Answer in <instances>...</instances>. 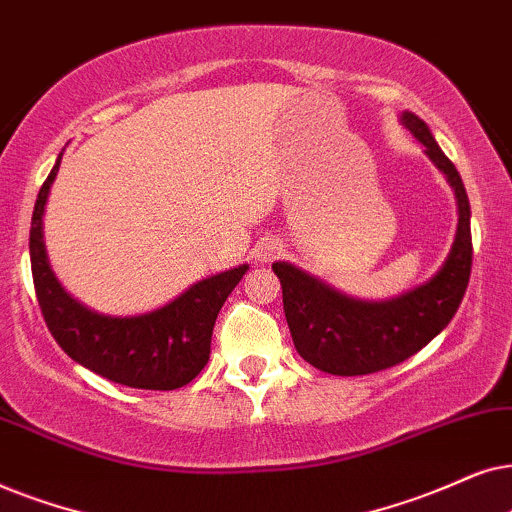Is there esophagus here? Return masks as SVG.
<instances>
[{
	"mask_svg": "<svg viewBox=\"0 0 512 512\" xmlns=\"http://www.w3.org/2000/svg\"><path fill=\"white\" fill-rule=\"evenodd\" d=\"M278 252H281V243L276 238H264V241L255 245V257L260 262H271Z\"/></svg>",
	"mask_w": 512,
	"mask_h": 512,
	"instance_id": "1",
	"label": "esophagus"
}]
</instances>
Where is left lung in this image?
I'll list each match as a JSON object with an SVG mask.
<instances>
[{"instance_id":"obj_1","label":"left lung","mask_w":512,"mask_h":512,"mask_svg":"<svg viewBox=\"0 0 512 512\" xmlns=\"http://www.w3.org/2000/svg\"><path fill=\"white\" fill-rule=\"evenodd\" d=\"M400 121L447 175L459 203L456 238L438 274L400 297L363 302L342 295L288 262L271 264L281 281L283 311L297 353L320 372L337 377L372 374L414 356L449 325L468 288L473 238L466 187L424 121L412 112H403Z\"/></svg>"}]
</instances>
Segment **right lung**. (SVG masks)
Listing matches in <instances>:
<instances>
[{
	"instance_id": "1",
	"label": "right lung",
	"mask_w": 512,
	"mask_h": 512,
	"mask_svg": "<svg viewBox=\"0 0 512 512\" xmlns=\"http://www.w3.org/2000/svg\"><path fill=\"white\" fill-rule=\"evenodd\" d=\"M60 159L63 152L39 189L30 227L32 281L46 327L67 356L114 384L145 391L189 384L208 363L217 313L248 264L203 278L170 304L142 316L112 318L86 309L63 290L46 257L42 217Z\"/></svg>"
}]
</instances>
